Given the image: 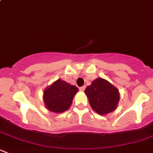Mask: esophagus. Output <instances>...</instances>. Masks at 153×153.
I'll return each mask as SVG.
<instances>
[{
  "label": "esophagus",
  "mask_w": 153,
  "mask_h": 153,
  "mask_svg": "<svg viewBox=\"0 0 153 153\" xmlns=\"http://www.w3.org/2000/svg\"><path fill=\"white\" fill-rule=\"evenodd\" d=\"M85 87H86L85 86H81V87H80L79 88L80 91H81V92H84V89H85Z\"/></svg>",
  "instance_id": "obj_1"
}]
</instances>
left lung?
<instances>
[{
	"instance_id": "obj_1",
	"label": "left lung",
	"mask_w": 153,
	"mask_h": 153,
	"mask_svg": "<svg viewBox=\"0 0 153 153\" xmlns=\"http://www.w3.org/2000/svg\"><path fill=\"white\" fill-rule=\"evenodd\" d=\"M89 104L98 114L104 115L116 109L120 99L118 89L105 79L96 78L85 89Z\"/></svg>"
}]
</instances>
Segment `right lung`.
Here are the masks:
<instances>
[{"label": "right lung", "instance_id": "1", "mask_svg": "<svg viewBox=\"0 0 153 153\" xmlns=\"http://www.w3.org/2000/svg\"><path fill=\"white\" fill-rule=\"evenodd\" d=\"M78 92V87L58 79L45 89L44 102L49 111L61 113L70 107L74 96Z\"/></svg>", "mask_w": 153, "mask_h": 153}]
</instances>
